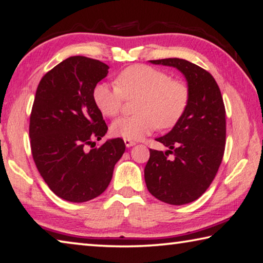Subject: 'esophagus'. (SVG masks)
<instances>
[{
    "instance_id": "1",
    "label": "esophagus",
    "mask_w": 263,
    "mask_h": 263,
    "mask_svg": "<svg viewBox=\"0 0 263 263\" xmlns=\"http://www.w3.org/2000/svg\"><path fill=\"white\" fill-rule=\"evenodd\" d=\"M123 141H125V144H126L127 147H130V146L136 144V142L135 141H132V140H123Z\"/></svg>"
}]
</instances>
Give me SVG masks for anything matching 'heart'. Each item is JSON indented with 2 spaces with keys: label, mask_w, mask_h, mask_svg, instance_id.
<instances>
[{
  "label": "heart",
  "mask_w": 263,
  "mask_h": 263,
  "mask_svg": "<svg viewBox=\"0 0 263 263\" xmlns=\"http://www.w3.org/2000/svg\"><path fill=\"white\" fill-rule=\"evenodd\" d=\"M92 98L98 110L106 117H117L125 100L138 98L134 117L120 118L111 125L115 136L141 140L157 127L167 129L175 126L189 103V88L170 74L147 65H132L120 72L117 86L97 83Z\"/></svg>",
  "instance_id": "b5f03b06"
}]
</instances>
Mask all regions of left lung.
I'll return each mask as SVG.
<instances>
[{"instance_id":"8db88e82","label":"left lung","mask_w":263,"mask_h":263,"mask_svg":"<svg viewBox=\"0 0 263 263\" xmlns=\"http://www.w3.org/2000/svg\"><path fill=\"white\" fill-rule=\"evenodd\" d=\"M177 68L187 82L189 103L173 129L156 140L166 152L150 150L144 168L147 190L171 205L195 201L214 180L226 145V108L212 74L185 59L150 61ZM175 155L174 160L167 156Z\"/></svg>"}]
</instances>
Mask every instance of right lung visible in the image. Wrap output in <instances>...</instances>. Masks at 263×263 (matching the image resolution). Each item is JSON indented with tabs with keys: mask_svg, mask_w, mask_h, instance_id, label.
<instances>
[{
	"mask_svg": "<svg viewBox=\"0 0 263 263\" xmlns=\"http://www.w3.org/2000/svg\"><path fill=\"white\" fill-rule=\"evenodd\" d=\"M108 68L97 59L73 56L37 86L29 118L33 159L50 190L64 200L85 202L102 195L126 150L121 138L87 147L107 132L92 91Z\"/></svg>",
	"mask_w": 263,
	"mask_h": 263,
	"instance_id": "1",
	"label": "right lung"
}]
</instances>
